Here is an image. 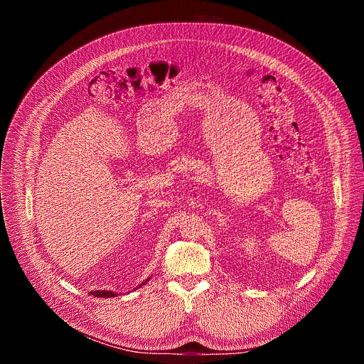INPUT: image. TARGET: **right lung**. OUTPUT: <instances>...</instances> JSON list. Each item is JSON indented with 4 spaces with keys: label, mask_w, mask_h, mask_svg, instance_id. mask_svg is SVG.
Segmentation results:
<instances>
[{
    "label": "right lung",
    "mask_w": 364,
    "mask_h": 364,
    "mask_svg": "<svg viewBox=\"0 0 364 364\" xmlns=\"http://www.w3.org/2000/svg\"><path fill=\"white\" fill-rule=\"evenodd\" d=\"M146 281H148V279H146ZM146 281H144L138 288H141L142 285H145V284H146ZM90 295L97 296V298H111V296H117V294H115V292H112V291H92V292H90Z\"/></svg>",
    "instance_id": "add662e5"
}]
</instances>
